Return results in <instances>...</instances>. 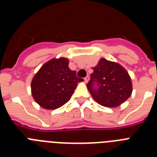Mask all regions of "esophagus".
<instances>
[{"instance_id": "esophagus-1", "label": "esophagus", "mask_w": 157, "mask_h": 157, "mask_svg": "<svg viewBox=\"0 0 157 157\" xmlns=\"http://www.w3.org/2000/svg\"><path fill=\"white\" fill-rule=\"evenodd\" d=\"M89 79H90V77H89V76H86V78H84V81H85L86 83L88 82Z\"/></svg>"}]
</instances>
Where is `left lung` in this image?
<instances>
[{
    "label": "left lung",
    "mask_w": 157,
    "mask_h": 157,
    "mask_svg": "<svg viewBox=\"0 0 157 157\" xmlns=\"http://www.w3.org/2000/svg\"><path fill=\"white\" fill-rule=\"evenodd\" d=\"M92 68L94 72L86 86L96 102L102 106L113 108L130 98L133 90L132 82L128 72L120 63L101 58Z\"/></svg>",
    "instance_id": "obj_1"
}]
</instances>
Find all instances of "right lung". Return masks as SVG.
Returning <instances> with one entry per match:
<instances>
[{
	"label": "right lung",
	"instance_id": "1",
	"mask_svg": "<svg viewBox=\"0 0 157 157\" xmlns=\"http://www.w3.org/2000/svg\"><path fill=\"white\" fill-rule=\"evenodd\" d=\"M65 57L52 58L41 66L32 78L31 94L36 103L48 110L56 109L71 98L78 83L82 78L68 67Z\"/></svg>",
	"mask_w": 157,
	"mask_h": 157
}]
</instances>
